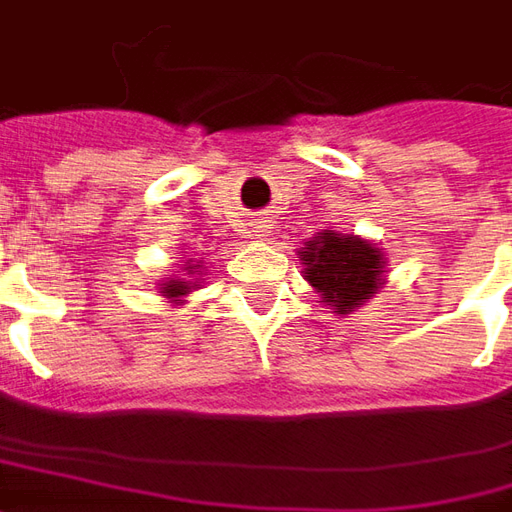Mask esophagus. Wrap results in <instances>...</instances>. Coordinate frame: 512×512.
<instances>
[{"instance_id": "esophagus-1", "label": "esophagus", "mask_w": 512, "mask_h": 512, "mask_svg": "<svg viewBox=\"0 0 512 512\" xmlns=\"http://www.w3.org/2000/svg\"><path fill=\"white\" fill-rule=\"evenodd\" d=\"M256 231H259V234H264V231H267V225H264V222H256Z\"/></svg>"}]
</instances>
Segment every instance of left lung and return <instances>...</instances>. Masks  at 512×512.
I'll return each instance as SVG.
<instances>
[{
    "instance_id": "left-lung-1",
    "label": "left lung",
    "mask_w": 512,
    "mask_h": 512,
    "mask_svg": "<svg viewBox=\"0 0 512 512\" xmlns=\"http://www.w3.org/2000/svg\"><path fill=\"white\" fill-rule=\"evenodd\" d=\"M306 281L323 295V303L348 315L382 284V253L357 236L320 234L303 248Z\"/></svg>"
}]
</instances>
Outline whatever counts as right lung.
Segmentation results:
<instances>
[{
  "instance_id": "add662e5",
  "label": "right lung",
  "mask_w": 512,
  "mask_h": 512,
  "mask_svg": "<svg viewBox=\"0 0 512 512\" xmlns=\"http://www.w3.org/2000/svg\"><path fill=\"white\" fill-rule=\"evenodd\" d=\"M189 273H195V267H189ZM164 290H167V295H172V298H178V295H186V292H189V281L175 278V281L164 284Z\"/></svg>"
}]
</instances>
